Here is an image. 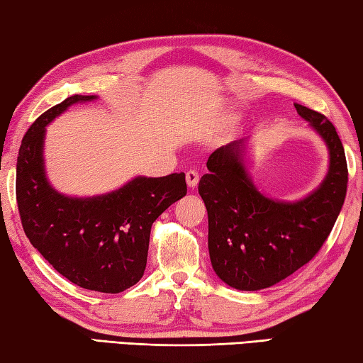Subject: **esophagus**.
Masks as SVG:
<instances>
[{"label":"esophagus","mask_w":363,"mask_h":363,"mask_svg":"<svg viewBox=\"0 0 363 363\" xmlns=\"http://www.w3.org/2000/svg\"><path fill=\"white\" fill-rule=\"evenodd\" d=\"M186 183L189 188H194L196 185L199 183V172L194 170V169H189L186 172Z\"/></svg>","instance_id":"obj_1"}]
</instances>
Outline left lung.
I'll use <instances>...</instances> for the list:
<instances>
[{"label":"left lung","mask_w":363,"mask_h":363,"mask_svg":"<svg viewBox=\"0 0 363 363\" xmlns=\"http://www.w3.org/2000/svg\"><path fill=\"white\" fill-rule=\"evenodd\" d=\"M298 114L325 140L330 169L315 191L298 202H279L257 191L242 162V140L215 150L199 194L208 213V253L221 281L238 290H262L313 259L332 233L347 189L345 148L335 125L309 108Z\"/></svg>","instance_id":"1"}]
</instances>
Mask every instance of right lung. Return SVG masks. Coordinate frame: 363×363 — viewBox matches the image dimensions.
Here are the masks:
<instances>
[{
	"instance_id": "obj_1",
	"label": "right lung",
	"mask_w": 363,
	"mask_h": 363,
	"mask_svg": "<svg viewBox=\"0 0 363 363\" xmlns=\"http://www.w3.org/2000/svg\"><path fill=\"white\" fill-rule=\"evenodd\" d=\"M94 99L72 95L30 125L18 150L16 198L25 234L57 272L82 289L119 294L142 279L151 225L186 194V182L185 174L137 177L95 198L57 193L44 175L46 125L69 105Z\"/></svg>"
}]
</instances>
